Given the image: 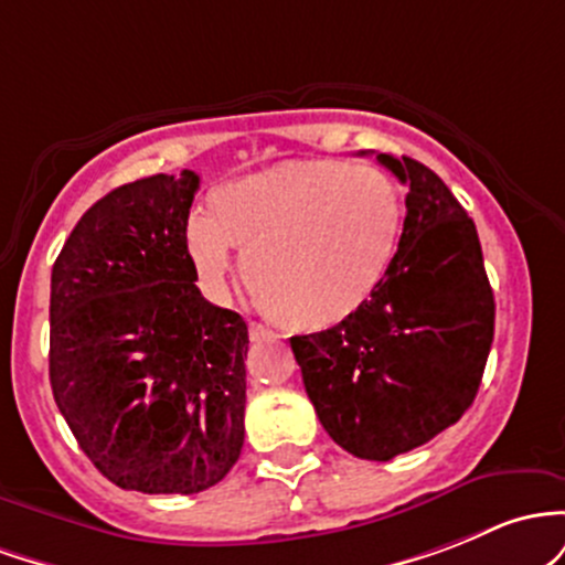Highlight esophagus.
<instances>
[{"mask_svg": "<svg viewBox=\"0 0 565 565\" xmlns=\"http://www.w3.org/2000/svg\"><path fill=\"white\" fill-rule=\"evenodd\" d=\"M248 333H250V339H253V341H262V339H271V335H275V333H271V331H269V328H266V326H262V322H250Z\"/></svg>", "mask_w": 565, "mask_h": 565, "instance_id": "esophagus-1", "label": "esophagus"}]
</instances>
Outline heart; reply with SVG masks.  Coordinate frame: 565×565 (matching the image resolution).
I'll return each instance as SVG.
<instances>
[{"label": "heart", "instance_id": "b5f03b06", "mask_svg": "<svg viewBox=\"0 0 565 565\" xmlns=\"http://www.w3.org/2000/svg\"><path fill=\"white\" fill-rule=\"evenodd\" d=\"M397 237L401 200L384 170L294 160L215 186L183 248L211 294H224L239 250L266 312L294 331H328L373 299Z\"/></svg>", "mask_w": 565, "mask_h": 565}]
</instances>
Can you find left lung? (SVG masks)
Returning <instances> with one entry per match:
<instances>
[{
  "mask_svg": "<svg viewBox=\"0 0 565 565\" xmlns=\"http://www.w3.org/2000/svg\"><path fill=\"white\" fill-rule=\"evenodd\" d=\"M405 183L397 253L352 320L294 335L317 419L358 459L390 461L461 419L493 341L478 230L451 189L411 157L376 154Z\"/></svg>",
  "mask_w": 565,
  "mask_h": 565,
  "instance_id": "1",
  "label": "left lung"
}]
</instances>
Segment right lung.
<instances>
[{"instance_id":"right-lung-1","label":"right lung","mask_w":565,"mask_h":565,"mask_svg":"<svg viewBox=\"0 0 565 565\" xmlns=\"http://www.w3.org/2000/svg\"><path fill=\"white\" fill-rule=\"evenodd\" d=\"M200 175H149L79 218L50 277V386L114 486L200 493L245 440L248 326L202 299L183 248Z\"/></svg>"}]
</instances>
